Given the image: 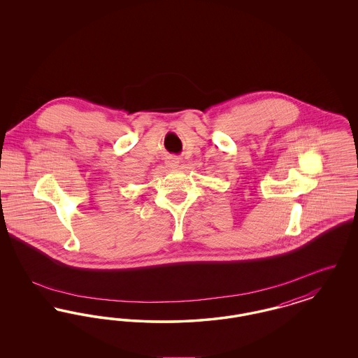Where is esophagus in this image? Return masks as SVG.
Here are the masks:
<instances>
[{
	"mask_svg": "<svg viewBox=\"0 0 358 358\" xmlns=\"http://www.w3.org/2000/svg\"><path fill=\"white\" fill-rule=\"evenodd\" d=\"M166 165L171 168V169H176V168L180 166V159L176 158V157H171V158L166 159Z\"/></svg>",
	"mask_w": 358,
	"mask_h": 358,
	"instance_id": "esophagus-1",
	"label": "esophagus"
}]
</instances>
